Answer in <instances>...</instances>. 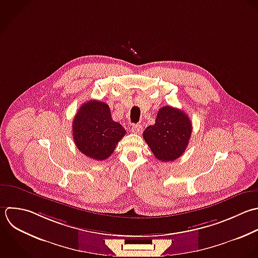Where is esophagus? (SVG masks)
<instances>
[{"mask_svg":"<svg viewBox=\"0 0 258 258\" xmlns=\"http://www.w3.org/2000/svg\"><path fill=\"white\" fill-rule=\"evenodd\" d=\"M132 132L134 134H142L143 133V126L141 124H133L132 126Z\"/></svg>","mask_w":258,"mask_h":258,"instance_id":"esophagus-1","label":"esophagus"}]
</instances>
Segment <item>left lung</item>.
Here are the masks:
<instances>
[{
  "mask_svg": "<svg viewBox=\"0 0 258 258\" xmlns=\"http://www.w3.org/2000/svg\"><path fill=\"white\" fill-rule=\"evenodd\" d=\"M191 134V120L183 110L163 106L157 114L155 124L149 125L143 136L158 160L170 162L184 154Z\"/></svg>",
  "mask_w": 258,
  "mask_h": 258,
  "instance_id": "8db88e82",
  "label": "left lung"
}]
</instances>
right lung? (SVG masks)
I'll list each match as a JSON object with an SVG mask.
<instances>
[{
  "instance_id": "1",
  "label": "right lung",
  "mask_w": 258,
  "mask_h": 258,
  "mask_svg": "<svg viewBox=\"0 0 258 258\" xmlns=\"http://www.w3.org/2000/svg\"><path fill=\"white\" fill-rule=\"evenodd\" d=\"M73 140L86 157L106 160L124 137L125 130L111 118L109 106L98 100H89L76 112L72 123Z\"/></svg>"
}]
</instances>
